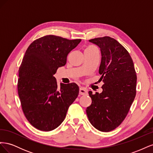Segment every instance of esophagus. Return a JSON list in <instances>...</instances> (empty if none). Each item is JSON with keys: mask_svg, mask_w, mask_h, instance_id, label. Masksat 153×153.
Returning a JSON list of instances; mask_svg holds the SVG:
<instances>
[{"mask_svg": "<svg viewBox=\"0 0 153 153\" xmlns=\"http://www.w3.org/2000/svg\"><path fill=\"white\" fill-rule=\"evenodd\" d=\"M79 94L80 95H86L87 94V89L85 87H80L79 89Z\"/></svg>", "mask_w": 153, "mask_h": 153, "instance_id": "obj_1", "label": "esophagus"}]
</instances>
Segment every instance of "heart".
Wrapping results in <instances>:
<instances>
[{"label":"heart","mask_w":153,"mask_h":153,"mask_svg":"<svg viewBox=\"0 0 153 153\" xmlns=\"http://www.w3.org/2000/svg\"><path fill=\"white\" fill-rule=\"evenodd\" d=\"M90 47H92V46H90Z\"/></svg>","instance_id":"b5f03b06"}]
</instances>
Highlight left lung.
Returning <instances> with one entry per match:
<instances>
[{"instance_id": "1", "label": "left lung", "mask_w": 153, "mask_h": 153, "mask_svg": "<svg viewBox=\"0 0 153 153\" xmlns=\"http://www.w3.org/2000/svg\"><path fill=\"white\" fill-rule=\"evenodd\" d=\"M89 41L100 48V80L104 84L101 93L89 92L92 103L86 112L95 128L108 132L124 121L135 98L136 71L130 55L117 40L105 36Z\"/></svg>"}]
</instances>
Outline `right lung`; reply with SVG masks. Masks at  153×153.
Wrapping results in <instances>:
<instances>
[{
	"label": "right lung",
	"mask_w": 153,
	"mask_h": 153,
	"mask_svg": "<svg viewBox=\"0 0 153 153\" xmlns=\"http://www.w3.org/2000/svg\"><path fill=\"white\" fill-rule=\"evenodd\" d=\"M80 41L47 35L34 41L26 50L18 70V92L25 116L41 131L57 128L78 95L75 83L61 84L59 88L53 75Z\"/></svg>",
	"instance_id": "right-lung-1"
}]
</instances>
